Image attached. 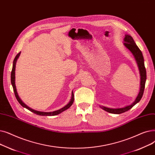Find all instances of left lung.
<instances>
[{"mask_svg":"<svg viewBox=\"0 0 155 155\" xmlns=\"http://www.w3.org/2000/svg\"><path fill=\"white\" fill-rule=\"evenodd\" d=\"M124 40V45L127 49H129L131 51V53L132 54H133L138 65L139 72H140V76H141L140 90L135 101L130 105L126 106L123 108H108V107H103V106H100L101 108L105 110L106 112H108L110 114H120L128 111L129 110H130L131 108L133 107L136 104H137V103L141 100L143 95L144 87H145V83H146V71L144 63V58H143L141 51L140 50V49L136 45L134 40H133V38H132L131 36L129 35H126V36H125Z\"/></svg>","mask_w":155,"mask_h":155,"instance_id":"1","label":"left lung"}]
</instances>
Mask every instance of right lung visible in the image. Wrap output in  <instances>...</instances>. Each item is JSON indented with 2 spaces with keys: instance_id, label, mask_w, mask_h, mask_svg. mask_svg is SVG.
I'll list each match as a JSON object with an SVG mask.
<instances>
[{
  "instance_id": "1",
  "label": "right lung",
  "mask_w": 155,
  "mask_h": 155,
  "mask_svg": "<svg viewBox=\"0 0 155 155\" xmlns=\"http://www.w3.org/2000/svg\"><path fill=\"white\" fill-rule=\"evenodd\" d=\"M21 54V51L19 53H18L17 54V55L16 56V57L14 58V61H13V65H12V71H11V84L12 86L13 87V90L14 92V94H15V97L17 99V100L18 101V102L20 104V105L23 107L26 108H27L28 110H29V111H31L33 113H35V114H37L38 115H41V116H54V115H57L58 114H59L61 113H62V112L65 111V110L68 109L73 104L74 102V95L73 91L72 92V97L71 99V101L69 102V104L68 105H66L65 107H64L63 108L56 110V111H54V112H40V111H37V110H35L31 108H29V107H28L24 102H23L21 100V98L19 97L17 90H16V84H15V68H16V61L18 60V58H19V55Z\"/></svg>"
}]
</instances>
